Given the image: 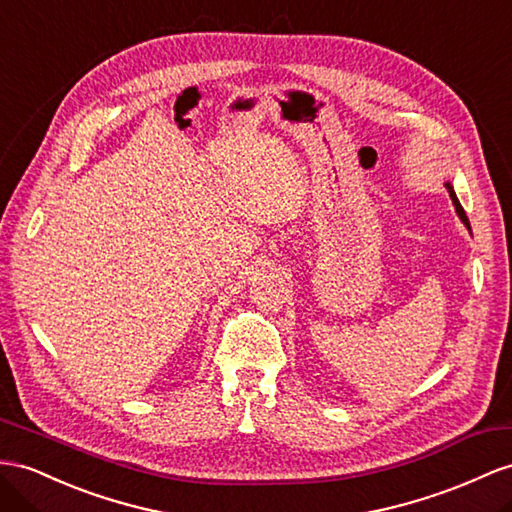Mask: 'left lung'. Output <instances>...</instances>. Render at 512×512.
<instances>
[{"label": "left lung", "instance_id": "obj_1", "mask_svg": "<svg viewBox=\"0 0 512 512\" xmlns=\"http://www.w3.org/2000/svg\"><path fill=\"white\" fill-rule=\"evenodd\" d=\"M445 188H448V192H450V199H452V203H454V209H456L458 218H461V220H463V225L471 231V227H469V220H467V216H465V209L461 207V203H458V199H456V192H454V188H452V183H450V181H445Z\"/></svg>", "mask_w": 512, "mask_h": 512}]
</instances>
